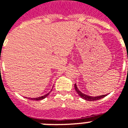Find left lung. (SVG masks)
Listing matches in <instances>:
<instances>
[{
    "label": "left lung",
    "mask_w": 128,
    "mask_h": 128,
    "mask_svg": "<svg viewBox=\"0 0 128 128\" xmlns=\"http://www.w3.org/2000/svg\"><path fill=\"white\" fill-rule=\"evenodd\" d=\"M74 88L76 92L78 94L81 98H82L83 99L86 100V101H96V100H99V99H101L103 97H105V96H107V94H103V95H100V96H89V95H87V94H85L82 93L81 91H80V90L78 88L76 84H74Z\"/></svg>",
    "instance_id": "obj_1"
}]
</instances>
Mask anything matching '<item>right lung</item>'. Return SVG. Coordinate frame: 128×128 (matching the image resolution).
Instances as JSON below:
<instances>
[{"label":"right lung","mask_w":128,"mask_h":128,"mask_svg":"<svg viewBox=\"0 0 128 128\" xmlns=\"http://www.w3.org/2000/svg\"><path fill=\"white\" fill-rule=\"evenodd\" d=\"M52 91V90H51ZM51 91H50L49 92H48L47 94H44V95H43V96H39V97H36V98H29V99L30 100H34V101H39V100H42V99H45L46 97L48 96V94H50V92H51Z\"/></svg>","instance_id":"right-lung-1"}]
</instances>
